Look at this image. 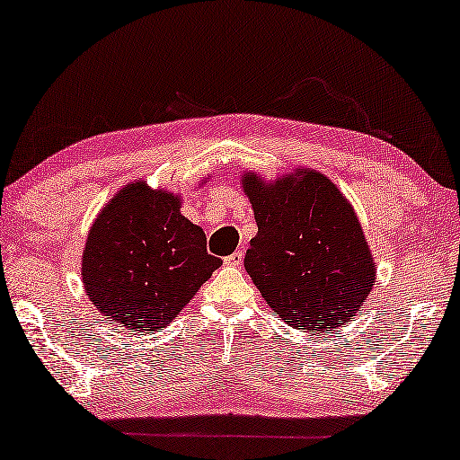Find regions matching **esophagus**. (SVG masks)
<instances>
[{
    "label": "esophagus",
    "mask_w": 460,
    "mask_h": 460,
    "mask_svg": "<svg viewBox=\"0 0 460 460\" xmlns=\"http://www.w3.org/2000/svg\"><path fill=\"white\" fill-rule=\"evenodd\" d=\"M243 252H232L230 256H226L224 259V264H228V267H240V264H243Z\"/></svg>",
    "instance_id": "esophagus-1"
}]
</instances>
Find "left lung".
Instances as JSON below:
<instances>
[{
    "mask_svg": "<svg viewBox=\"0 0 460 460\" xmlns=\"http://www.w3.org/2000/svg\"><path fill=\"white\" fill-rule=\"evenodd\" d=\"M243 190L259 226L244 267L275 315L311 332L356 317L376 283V262L337 185L305 167L275 181L246 172Z\"/></svg>",
    "mask_w": 460,
    "mask_h": 460,
    "instance_id": "1",
    "label": "left lung"
}]
</instances>
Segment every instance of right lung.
I'll return each instance as SVG.
<instances>
[{
    "label": "right lung",
    "instance_id": "add662e5",
    "mask_svg": "<svg viewBox=\"0 0 460 460\" xmlns=\"http://www.w3.org/2000/svg\"><path fill=\"white\" fill-rule=\"evenodd\" d=\"M204 183V181H201ZM172 191L137 180L96 216L83 252L88 299L109 321L133 332L165 327L220 269L206 234Z\"/></svg>",
    "mask_w": 460,
    "mask_h": 460
}]
</instances>
